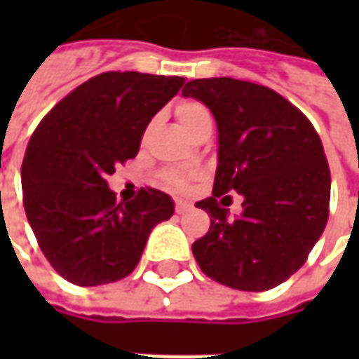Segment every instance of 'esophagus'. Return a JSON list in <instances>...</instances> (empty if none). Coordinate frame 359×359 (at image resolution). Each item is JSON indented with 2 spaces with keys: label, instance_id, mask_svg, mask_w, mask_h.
Segmentation results:
<instances>
[{
  "label": "esophagus",
  "instance_id": "obj_1",
  "mask_svg": "<svg viewBox=\"0 0 359 359\" xmlns=\"http://www.w3.org/2000/svg\"><path fill=\"white\" fill-rule=\"evenodd\" d=\"M192 210V205L187 202H177V205H175V211L179 213V215H182V213H187V211Z\"/></svg>",
  "mask_w": 359,
  "mask_h": 359
}]
</instances>
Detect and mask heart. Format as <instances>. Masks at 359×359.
I'll use <instances>...</instances> for the list:
<instances>
[{
    "label": "heart",
    "instance_id": "obj_1",
    "mask_svg": "<svg viewBox=\"0 0 359 359\" xmlns=\"http://www.w3.org/2000/svg\"><path fill=\"white\" fill-rule=\"evenodd\" d=\"M175 115L179 118V123L188 134H196L202 130L203 126L211 125V113L203 103L196 102V100H184L175 105ZM165 184L172 190H184L188 187L187 179L180 172L167 171L163 175Z\"/></svg>",
    "mask_w": 359,
    "mask_h": 359
}]
</instances>
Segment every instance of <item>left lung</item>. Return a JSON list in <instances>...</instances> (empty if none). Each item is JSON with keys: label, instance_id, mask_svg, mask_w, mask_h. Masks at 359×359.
I'll return each mask as SVG.
<instances>
[{"label": "left lung", "instance_id": "1", "mask_svg": "<svg viewBox=\"0 0 359 359\" xmlns=\"http://www.w3.org/2000/svg\"><path fill=\"white\" fill-rule=\"evenodd\" d=\"M182 95L210 107L219 138L213 196L196 203L211 219L192 244L196 262L231 288H275L306 264L327 225L331 172L321 138L300 109L254 82L198 79ZM231 189L245 198L236 219L217 200Z\"/></svg>", "mask_w": 359, "mask_h": 359}]
</instances>
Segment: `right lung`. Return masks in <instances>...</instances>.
Here are the masks:
<instances>
[{
	"mask_svg": "<svg viewBox=\"0 0 359 359\" xmlns=\"http://www.w3.org/2000/svg\"><path fill=\"white\" fill-rule=\"evenodd\" d=\"M182 76L102 73L65 95L28 142L20 180L28 223L46 259L79 286L115 283L138 265L151 229L175 203L156 188L118 202L107 175L133 159L151 117Z\"/></svg>",
	"mask_w": 359,
	"mask_h": 359,
	"instance_id": "1",
	"label": "right lung"
}]
</instances>
